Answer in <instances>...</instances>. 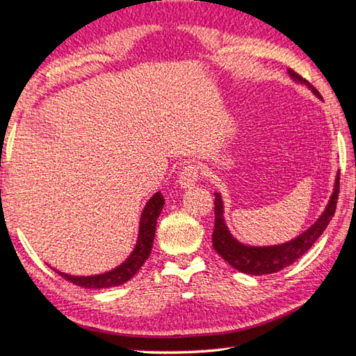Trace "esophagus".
I'll list each match as a JSON object with an SVG mask.
<instances>
[{
    "mask_svg": "<svg viewBox=\"0 0 356 356\" xmlns=\"http://www.w3.org/2000/svg\"><path fill=\"white\" fill-rule=\"evenodd\" d=\"M198 179H200V168L195 164L184 165L183 170L179 173V184L184 188L195 186L198 183Z\"/></svg>",
    "mask_w": 356,
    "mask_h": 356,
    "instance_id": "esophagus-1",
    "label": "esophagus"
}]
</instances>
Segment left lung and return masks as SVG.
Segmentation results:
<instances>
[{
	"mask_svg": "<svg viewBox=\"0 0 356 356\" xmlns=\"http://www.w3.org/2000/svg\"><path fill=\"white\" fill-rule=\"evenodd\" d=\"M287 74L292 81L296 84L309 87V90L314 92V95L321 98L320 93L309 81L302 79L293 70H287ZM339 192V170L337 172L333 192L329 198L327 206L323 210V213L318 216V220L312 226L304 230L296 238L290 239L287 243L275 244V245H249L230 234V230L224 220V202L220 192H215V227L212 235L213 249L220 257L227 261L234 269L248 273V275H269L284 269V267L293 264L296 259L301 258L312 245L315 244L318 238L323 235L325 227L329 226L332 216L335 215L337 200Z\"/></svg>",
	"mask_w": 356,
	"mask_h": 356,
	"instance_id": "1",
	"label": "left lung"
}]
</instances>
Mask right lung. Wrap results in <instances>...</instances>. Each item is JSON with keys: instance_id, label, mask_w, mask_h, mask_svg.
<instances>
[{"instance_id": "obj_1", "label": "right lung", "mask_w": 356, "mask_h": 356, "mask_svg": "<svg viewBox=\"0 0 356 356\" xmlns=\"http://www.w3.org/2000/svg\"><path fill=\"white\" fill-rule=\"evenodd\" d=\"M163 207H164L163 195L161 192H156L143 209L136 244L132 253H130L127 259L122 261L118 267H115V269L99 273V275H90V277H75V275L64 273L56 269L55 272L58 275H61L64 280L74 282V284L84 289H107V287L124 284V282H127L130 278H134V275L141 269V266L146 263V259L150 255L152 245H154L155 230H156V220L159 213H161Z\"/></svg>"}]
</instances>
